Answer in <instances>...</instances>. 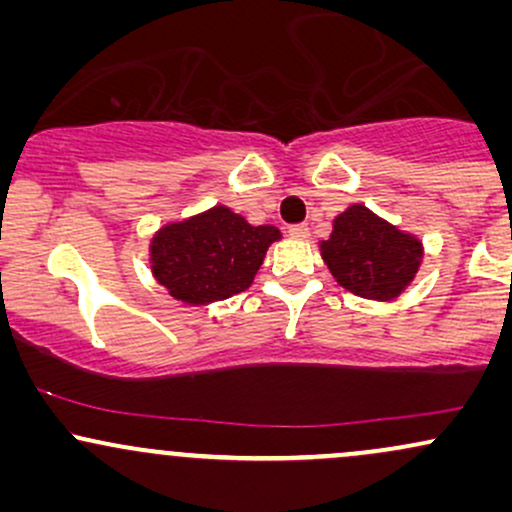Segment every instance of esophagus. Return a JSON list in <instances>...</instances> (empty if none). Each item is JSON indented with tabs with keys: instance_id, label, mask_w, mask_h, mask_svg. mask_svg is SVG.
<instances>
[{
	"instance_id": "esophagus-1",
	"label": "esophagus",
	"mask_w": 512,
	"mask_h": 512,
	"mask_svg": "<svg viewBox=\"0 0 512 512\" xmlns=\"http://www.w3.org/2000/svg\"><path fill=\"white\" fill-rule=\"evenodd\" d=\"M308 226H305V223H293V226H289V236L291 238H298V240H303V238H308Z\"/></svg>"
}]
</instances>
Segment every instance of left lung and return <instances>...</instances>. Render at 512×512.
<instances>
[{
    "instance_id": "left-lung-1",
    "label": "left lung",
    "mask_w": 512,
    "mask_h": 512,
    "mask_svg": "<svg viewBox=\"0 0 512 512\" xmlns=\"http://www.w3.org/2000/svg\"><path fill=\"white\" fill-rule=\"evenodd\" d=\"M322 260L346 291L392 301L414 279L421 243L354 204L334 219L332 236L322 243Z\"/></svg>"
}]
</instances>
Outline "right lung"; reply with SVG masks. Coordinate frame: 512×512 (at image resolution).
<instances>
[{"label":"right lung","instance_id":"1","mask_svg":"<svg viewBox=\"0 0 512 512\" xmlns=\"http://www.w3.org/2000/svg\"><path fill=\"white\" fill-rule=\"evenodd\" d=\"M279 238V228L250 226L231 209L214 207L161 228L151 243V269L182 303L223 301L248 289L267 248Z\"/></svg>","mask_w":512,"mask_h":512}]
</instances>
